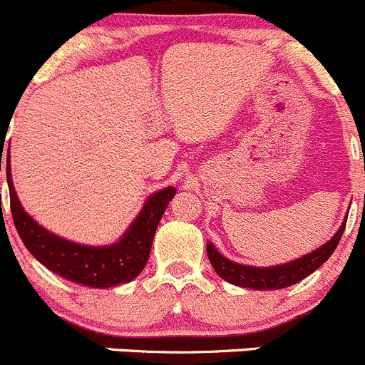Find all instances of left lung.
<instances>
[{"mask_svg": "<svg viewBox=\"0 0 365 365\" xmlns=\"http://www.w3.org/2000/svg\"><path fill=\"white\" fill-rule=\"evenodd\" d=\"M348 220V218H346ZM346 220L342 225L339 227L337 234L331 237L328 243L319 247L317 250L310 252V254L304 255V257L291 261L287 264L272 266V268H254V266H243L237 262L229 261L223 257L215 245L207 241V257L211 261L215 272L222 277L227 282L234 284L240 287H248V289H259V291H268V289H284L293 284L300 282L310 273L316 272L337 248L339 241H341L342 232H344Z\"/></svg>", "mask_w": 365, "mask_h": 365, "instance_id": "8db88e82", "label": "left lung"}]
</instances>
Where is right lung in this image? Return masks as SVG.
I'll return each instance as SVG.
<instances>
[{
    "instance_id": "obj_1",
    "label": "right lung",
    "mask_w": 365,
    "mask_h": 365,
    "mask_svg": "<svg viewBox=\"0 0 365 365\" xmlns=\"http://www.w3.org/2000/svg\"><path fill=\"white\" fill-rule=\"evenodd\" d=\"M6 181H9L14 225L31 255L53 273L71 282L101 287V289L131 282L140 275L149 259L158 223L168 202L175 195L172 186L150 195L138 218L131 223L129 230L118 243L111 247H85L61 240L38 225L30 215H26L10 178V158H6Z\"/></svg>"
}]
</instances>
